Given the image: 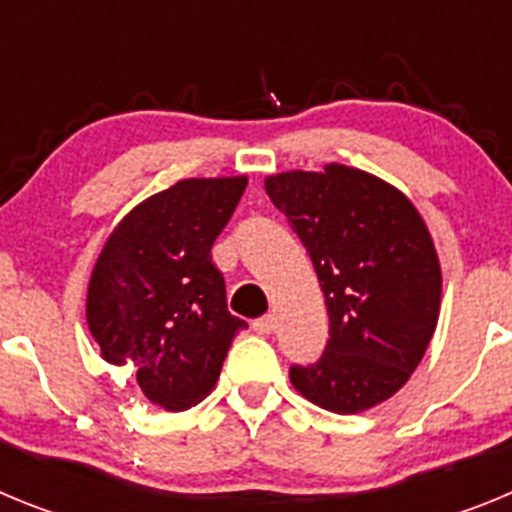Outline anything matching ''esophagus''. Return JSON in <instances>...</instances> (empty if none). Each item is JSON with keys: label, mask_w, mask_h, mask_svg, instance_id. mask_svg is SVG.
<instances>
[{"label": "esophagus", "mask_w": 512, "mask_h": 512, "mask_svg": "<svg viewBox=\"0 0 512 512\" xmlns=\"http://www.w3.org/2000/svg\"><path fill=\"white\" fill-rule=\"evenodd\" d=\"M274 328H277V318H274V315H264V318L253 320V330H256V333H261V336H269V333H274Z\"/></svg>", "instance_id": "34e87169"}]
</instances>
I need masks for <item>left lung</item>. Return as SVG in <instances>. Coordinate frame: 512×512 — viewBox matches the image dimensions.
I'll return each instance as SVG.
<instances>
[{"label": "left lung", "mask_w": 512, "mask_h": 512, "mask_svg": "<svg viewBox=\"0 0 512 512\" xmlns=\"http://www.w3.org/2000/svg\"><path fill=\"white\" fill-rule=\"evenodd\" d=\"M318 274L330 338L315 364L292 366L295 390L318 408L354 415L390 400L436 333L441 264L413 202L354 166L266 176Z\"/></svg>", "instance_id": "8db88e82"}]
</instances>
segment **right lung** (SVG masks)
Returning a JSON list of instances; mask_svg holds the SVG:
<instances>
[{"label": "right lung", "instance_id": "obj_1", "mask_svg": "<svg viewBox=\"0 0 512 512\" xmlns=\"http://www.w3.org/2000/svg\"><path fill=\"white\" fill-rule=\"evenodd\" d=\"M246 176L182 179L135 205L112 230L87 289V323L110 364L133 366L140 392L179 413L215 387L235 333L210 248Z\"/></svg>", "mask_w": 512, "mask_h": 512}]
</instances>
